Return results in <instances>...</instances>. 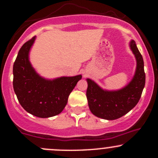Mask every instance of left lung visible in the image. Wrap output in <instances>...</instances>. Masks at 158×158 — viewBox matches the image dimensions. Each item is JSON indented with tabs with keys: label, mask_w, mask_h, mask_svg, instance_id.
Masks as SVG:
<instances>
[{
	"label": "left lung",
	"mask_w": 158,
	"mask_h": 158,
	"mask_svg": "<svg viewBox=\"0 0 158 158\" xmlns=\"http://www.w3.org/2000/svg\"><path fill=\"white\" fill-rule=\"evenodd\" d=\"M129 47L135 56L137 67L131 81L124 88L117 90H105L90 79H86L88 106L96 117L108 120L120 118L135 107L140 99L146 82L144 62L134 40H131Z\"/></svg>",
	"instance_id": "left-lung-1"
}]
</instances>
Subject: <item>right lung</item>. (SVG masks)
<instances>
[{
    "instance_id": "add662e5",
    "label": "right lung",
    "mask_w": 158,
    "mask_h": 158,
    "mask_svg": "<svg viewBox=\"0 0 158 158\" xmlns=\"http://www.w3.org/2000/svg\"><path fill=\"white\" fill-rule=\"evenodd\" d=\"M35 38L23 44L18 53L13 65V88L23 109L35 117L48 118L62 111L81 75L53 79L41 77L29 57Z\"/></svg>"
}]
</instances>
